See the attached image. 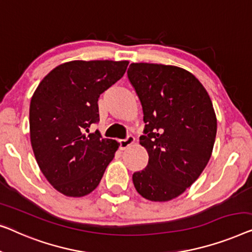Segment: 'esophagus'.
I'll use <instances>...</instances> for the list:
<instances>
[{"mask_svg": "<svg viewBox=\"0 0 252 252\" xmlns=\"http://www.w3.org/2000/svg\"><path fill=\"white\" fill-rule=\"evenodd\" d=\"M133 143H134V137L127 136L126 139L120 140V148H121V150H126V147H129L130 145H132Z\"/></svg>", "mask_w": 252, "mask_h": 252, "instance_id": "esophagus-1", "label": "esophagus"}]
</instances>
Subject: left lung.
<instances>
[{"label":"left lung","instance_id":"1","mask_svg":"<svg viewBox=\"0 0 252 252\" xmlns=\"http://www.w3.org/2000/svg\"><path fill=\"white\" fill-rule=\"evenodd\" d=\"M127 77L143 106L140 145L148 164L132 175L141 196L165 202L183 194L211 158L217 119L207 90L177 66L133 63Z\"/></svg>","mask_w":252,"mask_h":252}]
</instances>
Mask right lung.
Instances as JSON below:
<instances>
[{
    "label": "right lung",
    "mask_w": 252,
    "mask_h": 252,
    "mask_svg": "<svg viewBox=\"0 0 252 252\" xmlns=\"http://www.w3.org/2000/svg\"><path fill=\"white\" fill-rule=\"evenodd\" d=\"M129 62L73 60L57 66L35 90L30 106L31 143L42 173L70 197L99 185L119 148L98 131V98L125 75Z\"/></svg>",
    "instance_id": "obj_1"
}]
</instances>
